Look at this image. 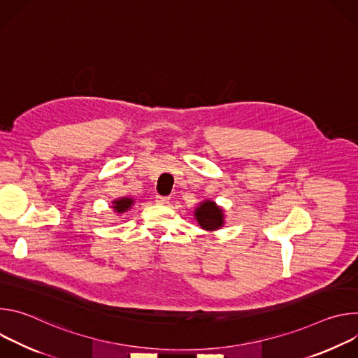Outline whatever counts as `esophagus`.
Wrapping results in <instances>:
<instances>
[{
    "label": "esophagus",
    "mask_w": 358,
    "mask_h": 358,
    "mask_svg": "<svg viewBox=\"0 0 358 358\" xmlns=\"http://www.w3.org/2000/svg\"><path fill=\"white\" fill-rule=\"evenodd\" d=\"M156 202H157V203H167V202H169V196L156 195Z\"/></svg>",
    "instance_id": "obj_1"
}]
</instances>
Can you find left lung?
I'll return each mask as SVG.
<instances>
[{"label": "left lung", "instance_id": "left-lung-1", "mask_svg": "<svg viewBox=\"0 0 358 358\" xmlns=\"http://www.w3.org/2000/svg\"><path fill=\"white\" fill-rule=\"evenodd\" d=\"M222 210L215 206V202L213 201H206L202 202L201 206L195 211V218L201 228L207 229V231H214L222 227L224 220Z\"/></svg>", "mask_w": 358, "mask_h": 358}]
</instances>
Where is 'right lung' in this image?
Here are the masks:
<instances>
[{"instance_id": "1", "label": "right lung", "mask_w": 358, "mask_h": 358, "mask_svg": "<svg viewBox=\"0 0 358 358\" xmlns=\"http://www.w3.org/2000/svg\"><path fill=\"white\" fill-rule=\"evenodd\" d=\"M113 203H115L113 208L117 213H124V211H127L133 206V199H130V198H120V199L113 201Z\"/></svg>"}]
</instances>
